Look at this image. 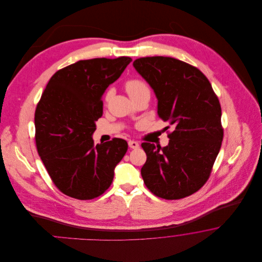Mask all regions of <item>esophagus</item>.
I'll return each mask as SVG.
<instances>
[{
  "instance_id": "obj_1",
  "label": "esophagus",
  "mask_w": 262,
  "mask_h": 262,
  "mask_svg": "<svg viewBox=\"0 0 262 262\" xmlns=\"http://www.w3.org/2000/svg\"><path fill=\"white\" fill-rule=\"evenodd\" d=\"M128 146L130 148H133V149H137V148L139 147V144H138V142L135 141V140H129L128 141Z\"/></svg>"
}]
</instances>
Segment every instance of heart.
I'll use <instances>...</instances> for the list:
<instances>
[{
	"mask_svg": "<svg viewBox=\"0 0 262 262\" xmlns=\"http://www.w3.org/2000/svg\"><path fill=\"white\" fill-rule=\"evenodd\" d=\"M125 90L129 96V98H137L139 96H150V90L148 86L146 85L145 82L141 81V80H137V79H134V80H129L125 83ZM110 94H108L106 96V99H109Z\"/></svg>",
	"mask_w": 262,
	"mask_h": 262,
	"instance_id": "heart-1",
	"label": "heart"
}]
</instances>
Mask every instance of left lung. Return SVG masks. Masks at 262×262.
Returning <instances> with one entry per match:
<instances>
[{"instance_id":"8db88e82","label":"left lung","mask_w":262,"mask_h":262,"mask_svg":"<svg viewBox=\"0 0 262 262\" xmlns=\"http://www.w3.org/2000/svg\"><path fill=\"white\" fill-rule=\"evenodd\" d=\"M133 64L153 89L159 118L174 127L167 146L141 144L147 156L142 179L159 198L184 199L206 183L221 148L219 100L207 77L187 62L158 56Z\"/></svg>"}]
</instances>
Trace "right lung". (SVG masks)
<instances>
[{"label":"right lung","mask_w":262,"mask_h":262,"mask_svg":"<svg viewBox=\"0 0 262 262\" xmlns=\"http://www.w3.org/2000/svg\"><path fill=\"white\" fill-rule=\"evenodd\" d=\"M129 57L78 61L51 77L35 111L38 154L53 183L76 200H92L111 186L125 156L122 138L94 146L102 96L132 62Z\"/></svg>","instance_id":"right-lung-1"}]
</instances>
